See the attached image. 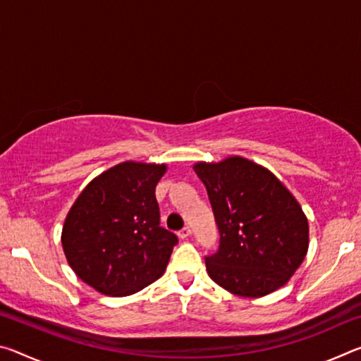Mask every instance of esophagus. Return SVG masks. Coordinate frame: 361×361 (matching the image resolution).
<instances>
[{
  "mask_svg": "<svg viewBox=\"0 0 361 361\" xmlns=\"http://www.w3.org/2000/svg\"><path fill=\"white\" fill-rule=\"evenodd\" d=\"M191 235V228L189 226H185L181 231H178V237L183 240V239H188V237Z\"/></svg>",
  "mask_w": 361,
  "mask_h": 361,
  "instance_id": "34e87169",
  "label": "esophagus"
}]
</instances>
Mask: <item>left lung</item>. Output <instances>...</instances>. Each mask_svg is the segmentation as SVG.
Segmentation results:
<instances>
[{"label": "left lung", "mask_w": 361, "mask_h": 361, "mask_svg": "<svg viewBox=\"0 0 361 361\" xmlns=\"http://www.w3.org/2000/svg\"><path fill=\"white\" fill-rule=\"evenodd\" d=\"M219 231L216 253L205 258L213 282L232 295L261 298L279 290L301 266L309 223L276 175L240 156L197 162Z\"/></svg>", "instance_id": "8db88e82"}]
</instances>
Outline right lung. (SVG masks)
<instances>
[{"mask_svg":"<svg viewBox=\"0 0 361 361\" xmlns=\"http://www.w3.org/2000/svg\"><path fill=\"white\" fill-rule=\"evenodd\" d=\"M166 164L127 161L82 189L65 218L62 247L99 293L129 296L162 276L178 239L159 221L156 185Z\"/></svg>","mask_w":361,"mask_h":361,"instance_id":"right-lung-1","label":"right lung"}]
</instances>
